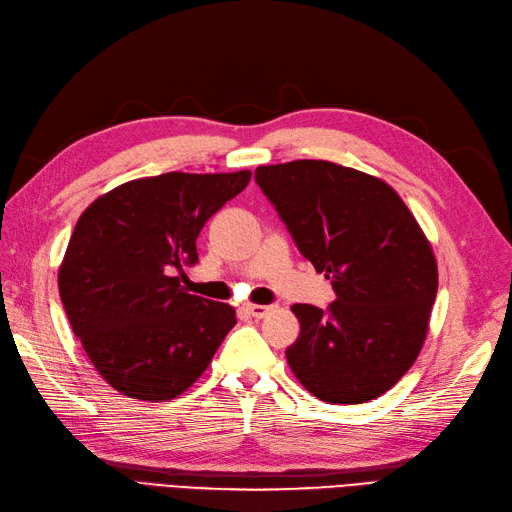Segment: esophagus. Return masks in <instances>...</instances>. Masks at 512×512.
<instances>
[{"label": "esophagus", "instance_id": "1", "mask_svg": "<svg viewBox=\"0 0 512 512\" xmlns=\"http://www.w3.org/2000/svg\"><path fill=\"white\" fill-rule=\"evenodd\" d=\"M246 312H249L251 317L255 319H263L270 312V306H261V304H249L246 306Z\"/></svg>", "mask_w": 512, "mask_h": 512}]
</instances>
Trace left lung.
I'll return each mask as SVG.
<instances>
[{
    "instance_id": "left-lung-1",
    "label": "left lung",
    "mask_w": 512,
    "mask_h": 512,
    "mask_svg": "<svg viewBox=\"0 0 512 512\" xmlns=\"http://www.w3.org/2000/svg\"><path fill=\"white\" fill-rule=\"evenodd\" d=\"M255 180L298 251L332 283L327 308L295 304L300 336L285 351L298 381L329 404H364L415 364L438 268L387 183L332 161L261 166Z\"/></svg>"
}]
</instances>
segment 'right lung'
Masks as SVG:
<instances>
[{"mask_svg":"<svg viewBox=\"0 0 512 512\" xmlns=\"http://www.w3.org/2000/svg\"><path fill=\"white\" fill-rule=\"evenodd\" d=\"M249 180V170L168 172L129 180L80 214L61 302L95 370L127 398H176L236 325L232 306L187 293L174 274L197 263L204 223Z\"/></svg>","mask_w":512,"mask_h":512,"instance_id":"add662e5","label":"right lung"}]
</instances>
